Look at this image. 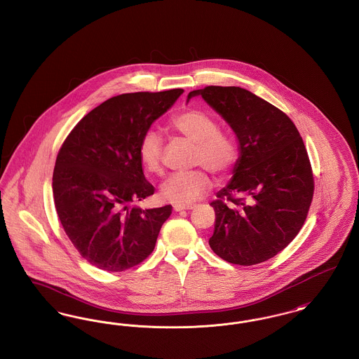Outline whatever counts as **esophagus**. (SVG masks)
<instances>
[{"mask_svg": "<svg viewBox=\"0 0 359 359\" xmlns=\"http://www.w3.org/2000/svg\"><path fill=\"white\" fill-rule=\"evenodd\" d=\"M195 205H173V210L175 211H182V210H192Z\"/></svg>", "mask_w": 359, "mask_h": 359, "instance_id": "34e87169", "label": "esophagus"}]
</instances>
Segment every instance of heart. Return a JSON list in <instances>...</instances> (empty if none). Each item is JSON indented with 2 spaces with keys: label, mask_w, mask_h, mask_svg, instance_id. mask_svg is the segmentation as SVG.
I'll use <instances>...</instances> for the list:
<instances>
[{
  "label": "heart",
  "mask_w": 359,
  "mask_h": 359,
  "mask_svg": "<svg viewBox=\"0 0 359 359\" xmlns=\"http://www.w3.org/2000/svg\"><path fill=\"white\" fill-rule=\"evenodd\" d=\"M172 129L194 144L191 163L201 165L192 171L176 172L160 188L161 196L176 205H189L211 189L212 182L204 168L223 177L233 170L238 149L236 141L219 130L214 117L201 110H187L171 121ZM164 140L157 130H147L138 144V156L144 168L151 173L161 172Z\"/></svg>",
  "instance_id": "obj_1"
}]
</instances>
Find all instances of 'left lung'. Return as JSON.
<instances>
[{
	"mask_svg": "<svg viewBox=\"0 0 359 359\" xmlns=\"http://www.w3.org/2000/svg\"><path fill=\"white\" fill-rule=\"evenodd\" d=\"M198 95L238 140L233 177L211 203L217 218L208 243L227 262H264L290 245L307 218L313 177L303 138L285 113L249 90L207 86L187 101Z\"/></svg>",
	"mask_w": 359,
	"mask_h": 359,
	"instance_id": "left-lung-1",
	"label": "left lung"
}]
</instances>
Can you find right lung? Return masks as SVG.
<instances>
[{"instance_id":"right-lung-1","label":"right lung","mask_w":359,"mask_h":359,"mask_svg":"<svg viewBox=\"0 0 359 359\" xmlns=\"http://www.w3.org/2000/svg\"><path fill=\"white\" fill-rule=\"evenodd\" d=\"M183 91L113 97L76 123L57 154L52 176L57 217L81 256L102 271L142 262L171 215L172 205H130L154 192L142 171L140 140Z\"/></svg>"}]
</instances>
